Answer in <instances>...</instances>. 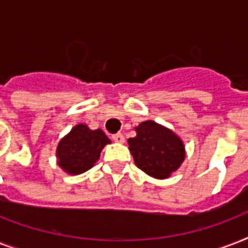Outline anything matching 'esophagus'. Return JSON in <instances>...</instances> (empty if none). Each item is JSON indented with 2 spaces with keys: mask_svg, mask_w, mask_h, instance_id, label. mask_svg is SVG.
I'll list each match as a JSON object with an SVG mask.
<instances>
[{
  "mask_svg": "<svg viewBox=\"0 0 248 248\" xmlns=\"http://www.w3.org/2000/svg\"><path fill=\"white\" fill-rule=\"evenodd\" d=\"M113 141H116V143L124 144V136L122 134H116V135L112 136Z\"/></svg>",
  "mask_w": 248,
  "mask_h": 248,
  "instance_id": "obj_1",
  "label": "esophagus"
}]
</instances>
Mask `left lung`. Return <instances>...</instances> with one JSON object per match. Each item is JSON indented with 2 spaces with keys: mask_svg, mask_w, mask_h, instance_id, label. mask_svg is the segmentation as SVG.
<instances>
[{
  "mask_svg": "<svg viewBox=\"0 0 248 248\" xmlns=\"http://www.w3.org/2000/svg\"><path fill=\"white\" fill-rule=\"evenodd\" d=\"M135 131V138L127 140L128 149L135 165L147 175L163 180L184 162L185 145L172 130L148 120Z\"/></svg>",
  "mask_w": 248,
  "mask_h": 248,
  "instance_id": "obj_1",
  "label": "left lung"
}]
</instances>
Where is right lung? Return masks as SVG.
I'll use <instances>...</instances> for the list:
<instances>
[{
  "label": "right lung",
  "mask_w": 248,
  "mask_h": 248,
  "mask_svg": "<svg viewBox=\"0 0 248 248\" xmlns=\"http://www.w3.org/2000/svg\"><path fill=\"white\" fill-rule=\"evenodd\" d=\"M107 144H110V140L100 128L91 130L85 124H76L58 143V165L69 175L86 172L99 161Z\"/></svg>",
  "instance_id": "add662e5"
}]
</instances>
